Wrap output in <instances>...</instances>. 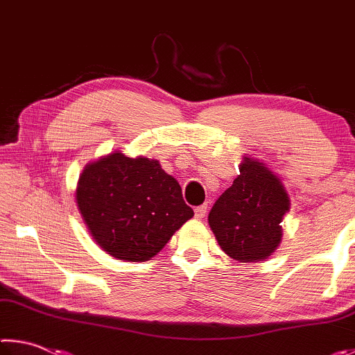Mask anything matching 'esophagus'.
<instances>
[{
  "mask_svg": "<svg viewBox=\"0 0 355 355\" xmlns=\"http://www.w3.org/2000/svg\"><path fill=\"white\" fill-rule=\"evenodd\" d=\"M207 205H200V207H197L196 209H194V214H196V218L197 219H202V218H205V214H207Z\"/></svg>",
  "mask_w": 355,
  "mask_h": 355,
  "instance_id": "34e87169",
  "label": "esophagus"
}]
</instances>
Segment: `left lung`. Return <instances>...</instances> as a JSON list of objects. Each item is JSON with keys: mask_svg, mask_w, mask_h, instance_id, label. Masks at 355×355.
I'll return each mask as SVG.
<instances>
[{"mask_svg": "<svg viewBox=\"0 0 355 355\" xmlns=\"http://www.w3.org/2000/svg\"><path fill=\"white\" fill-rule=\"evenodd\" d=\"M288 208L280 180L245 156L235 182L214 202L208 224L228 257L241 263L261 261L280 244V222Z\"/></svg>", "mask_w": 355, "mask_h": 355, "instance_id": "left-lung-1", "label": "left lung"}]
</instances>
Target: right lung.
Here are the masks:
<instances>
[{"mask_svg": "<svg viewBox=\"0 0 355 355\" xmlns=\"http://www.w3.org/2000/svg\"><path fill=\"white\" fill-rule=\"evenodd\" d=\"M76 202L95 243L127 261L150 260L194 216L158 161L120 152L86 166Z\"/></svg>", "mask_w": 355, "mask_h": 355, "instance_id": "right-lung-1", "label": "right lung"}]
</instances>
